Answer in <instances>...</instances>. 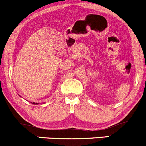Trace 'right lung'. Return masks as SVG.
<instances>
[{"label": "right lung", "instance_id": "right-lung-1", "mask_svg": "<svg viewBox=\"0 0 146 146\" xmlns=\"http://www.w3.org/2000/svg\"><path fill=\"white\" fill-rule=\"evenodd\" d=\"M33 104H37V103H35V102H33Z\"/></svg>", "mask_w": 146, "mask_h": 146}]
</instances>
